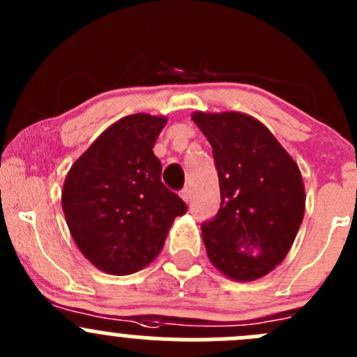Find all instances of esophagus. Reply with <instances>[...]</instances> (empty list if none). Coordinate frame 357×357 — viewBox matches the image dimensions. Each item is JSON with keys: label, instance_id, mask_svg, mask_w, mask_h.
Here are the masks:
<instances>
[{"label": "esophagus", "instance_id": "34e87169", "mask_svg": "<svg viewBox=\"0 0 357 357\" xmlns=\"http://www.w3.org/2000/svg\"><path fill=\"white\" fill-rule=\"evenodd\" d=\"M179 195H181V199L185 200V202H190V199H192V192H190L188 188H185V190H183V192L179 193Z\"/></svg>", "mask_w": 357, "mask_h": 357}]
</instances>
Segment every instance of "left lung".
I'll return each instance as SVG.
<instances>
[{
  "mask_svg": "<svg viewBox=\"0 0 357 357\" xmlns=\"http://www.w3.org/2000/svg\"><path fill=\"white\" fill-rule=\"evenodd\" d=\"M212 146L221 207L202 225L208 261L235 282H254L289 254L305 211L298 165L273 132L242 112H193Z\"/></svg>",
  "mask_w": 357,
  "mask_h": 357,
  "instance_id": "obj_1",
  "label": "left lung"
}]
</instances>
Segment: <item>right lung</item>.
Listing matches in <instances>:
<instances>
[{
  "label": "right lung",
  "mask_w": 357,
  "mask_h": 357,
  "mask_svg": "<svg viewBox=\"0 0 357 357\" xmlns=\"http://www.w3.org/2000/svg\"><path fill=\"white\" fill-rule=\"evenodd\" d=\"M164 115L132 114L107 128L72 164L62 190L81 254L103 273L131 275L160 254L186 204L162 183L153 153Z\"/></svg>",
  "instance_id": "obj_1"
}]
</instances>
